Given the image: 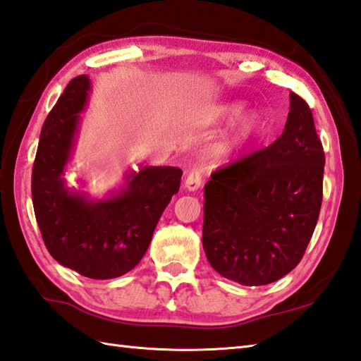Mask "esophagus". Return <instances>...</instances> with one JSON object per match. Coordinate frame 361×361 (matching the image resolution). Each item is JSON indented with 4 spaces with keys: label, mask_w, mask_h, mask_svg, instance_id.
I'll return each instance as SVG.
<instances>
[{
    "label": "esophagus",
    "mask_w": 361,
    "mask_h": 361,
    "mask_svg": "<svg viewBox=\"0 0 361 361\" xmlns=\"http://www.w3.org/2000/svg\"><path fill=\"white\" fill-rule=\"evenodd\" d=\"M202 183V168L201 166H193L185 176V182L183 185L188 191H196L201 187Z\"/></svg>",
    "instance_id": "esophagus-1"
}]
</instances>
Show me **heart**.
Returning <instances> with one entry per match:
<instances>
[{
    "label": "heart",
    "instance_id": "1",
    "mask_svg": "<svg viewBox=\"0 0 361 361\" xmlns=\"http://www.w3.org/2000/svg\"><path fill=\"white\" fill-rule=\"evenodd\" d=\"M245 107V101L235 99L221 102V104H218L210 110L209 120L212 123H221L231 120L235 114L238 115L232 121L229 129H227L221 145H219V152L221 154H233L240 151L247 143H251L262 132L264 126L263 114L259 112V110H245V112L240 114L239 112Z\"/></svg>",
    "mask_w": 361,
    "mask_h": 361
}]
</instances>
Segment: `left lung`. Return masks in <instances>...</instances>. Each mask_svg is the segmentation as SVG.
Masks as SVG:
<instances>
[{"mask_svg": "<svg viewBox=\"0 0 361 361\" xmlns=\"http://www.w3.org/2000/svg\"><path fill=\"white\" fill-rule=\"evenodd\" d=\"M324 164L312 110L290 93L282 135L205 183L202 246L212 268L246 286L296 268L318 223Z\"/></svg>", "mask_w": 361, "mask_h": 361, "instance_id": "left-lung-1", "label": "left lung"}]
</instances>
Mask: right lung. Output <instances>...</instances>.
Segmentation results:
<instances>
[{
  "mask_svg": "<svg viewBox=\"0 0 361 361\" xmlns=\"http://www.w3.org/2000/svg\"><path fill=\"white\" fill-rule=\"evenodd\" d=\"M90 93V78H75L47 116L31 191L37 224L53 259L80 276L106 281L129 273L143 259L161 213L179 191L182 170L138 165L124 173L120 188L99 200L71 187L65 173Z\"/></svg>",
  "mask_w": 361,
  "mask_h": 361,
  "instance_id": "right-lung-1",
  "label": "right lung"
}]
</instances>
